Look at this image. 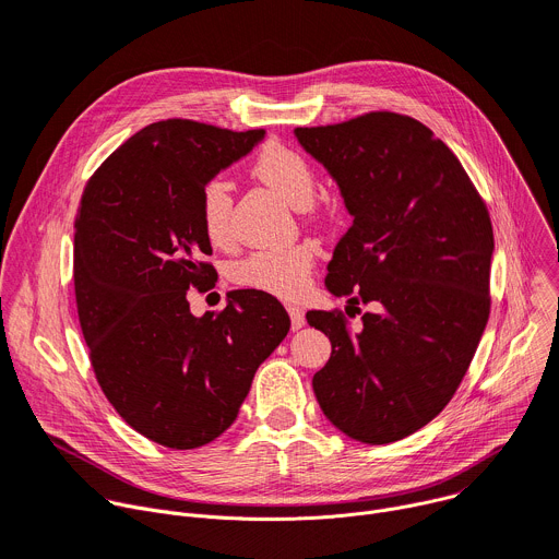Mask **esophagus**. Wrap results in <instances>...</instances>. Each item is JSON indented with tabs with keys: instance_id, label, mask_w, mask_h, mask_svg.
Wrapping results in <instances>:
<instances>
[{
	"instance_id": "1",
	"label": "esophagus",
	"mask_w": 559,
	"mask_h": 559,
	"mask_svg": "<svg viewBox=\"0 0 559 559\" xmlns=\"http://www.w3.org/2000/svg\"><path fill=\"white\" fill-rule=\"evenodd\" d=\"M286 311H288V316H290V326H293V331H299V329L306 324L304 311H301L299 306H288Z\"/></svg>"
}]
</instances>
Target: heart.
Wrapping results in <instances>:
<instances>
[{
  "label": "heart",
  "instance_id": "heart-1",
  "mask_svg": "<svg viewBox=\"0 0 559 559\" xmlns=\"http://www.w3.org/2000/svg\"><path fill=\"white\" fill-rule=\"evenodd\" d=\"M251 170L293 209H306L313 202L316 173L299 151L282 142H266L258 151ZM230 191L222 179H213L202 189L200 224L206 239L215 246L230 239ZM313 264L316 248L311 243L269 248L235 262L230 280L243 288L295 299L308 288Z\"/></svg>",
  "mask_w": 559,
  "mask_h": 559
}]
</instances>
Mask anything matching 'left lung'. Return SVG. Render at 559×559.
<instances>
[{
    "mask_svg": "<svg viewBox=\"0 0 559 559\" xmlns=\"http://www.w3.org/2000/svg\"><path fill=\"white\" fill-rule=\"evenodd\" d=\"M295 138L353 217L324 284L348 306H378L355 329L340 313H306L333 346L316 397L350 440L397 442L451 402L486 329L488 211L451 148L413 117L368 112Z\"/></svg>",
    "mask_w": 559,
    "mask_h": 559,
    "instance_id": "8db88e82",
    "label": "left lung"
}]
</instances>
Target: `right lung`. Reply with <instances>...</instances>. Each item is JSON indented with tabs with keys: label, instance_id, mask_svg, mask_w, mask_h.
Returning a JSON list of instances; mask_svg holds the SVG:
<instances>
[{
	"label": "right lung",
	"instance_id": "1",
	"mask_svg": "<svg viewBox=\"0 0 559 559\" xmlns=\"http://www.w3.org/2000/svg\"><path fill=\"white\" fill-rule=\"evenodd\" d=\"M264 135L155 121L95 170L78 209L75 299L95 378L123 421L168 449L219 438L290 329L269 293L230 290L202 318L186 299L215 280L202 189Z\"/></svg>",
	"mask_w": 559,
	"mask_h": 559
}]
</instances>
